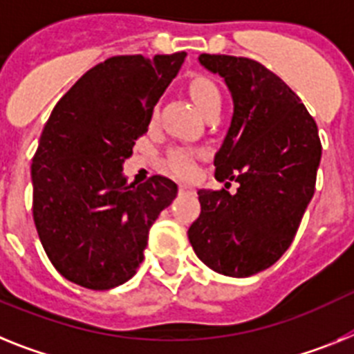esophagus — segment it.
<instances>
[{
  "label": "esophagus",
  "mask_w": 354,
  "mask_h": 354,
  "mask_svg": "<svg viewBox=\"0 0 354 354\" xmlns=\"http://www.w3.org/2000/svg\"><path fill=\"white\" fill-rule=\"evenodd\" d=\"M180 192L181 194H196V189L189 183H180Z\"/></svg>",
  "instance_id": "obj_1"
}]
</instances>
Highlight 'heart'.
Masks as SVG:
<instances>
[{"mask_svg":"<svg viewBox=\"0 0 354 354\" xmlns=\"http://www.w3.org/2000/svg\"><path fill=\"white\" fill-rule=\"evenodd\" d=\"M189 92L203 113H207L214 106H221L219 87L207 76H194L190 80ZM169 165L180 176H190L196 171V156L185 149H174L169 155Z\"/></svg>","mask_w":354,"mask_h":354,"instance_id":"b5f03b06","label":"heart"}]
</instances>
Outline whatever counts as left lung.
Listing matches in <instances>:
<instances>
[{
	"mask_svg": "<svg viewBox=\"0 0 354 354\" xmlns=\"http://www.w3.org/2000/svg\"><path fill=\"white\" fill-rule=\"evenodd\" d=\"M224 80L233 115L215 153V178L228 190H198L201 214L189 241L203 263L244 278L278 262L296 236L315 190L322 146L317 124L283 80L257 60L199 55Z\"/></svg>",
	"mask_w": 354,
	"mask_h": 354,
	"instance_id": "8db88e82",
	"label": "left lung"
}]
</instances>
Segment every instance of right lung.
<instances>
[{
  "label": "right lung",
  "instance_id": "right-lung-1",
  "mask_svg": "<svg viewBox=\"0 0 354 354\" xmlns=\"http://www.w3.org/2000/svg\"><path fill=\"white\" fill-rule=\"evenodd\" d=\"M187 53L112 57L55 104L32 160L33 221L66 279L92 290L122 285L144 260L147 233L178 194L174 181L128 183L122 164Z\"/></svg>",
  "mask_w": 354,
  "mask_h": 354
}]
</instances>
